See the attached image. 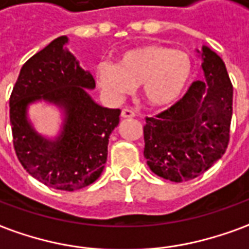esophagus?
<instances>
[{"label": "esophagus", "mask_w": 249, "mask_h": 249, "mask_svg": "<svg viewBox=\"0 0 249 249\" xmlns=\"http://www.w3.org/2000/svg\"><path fill=\"white\" fill-rule=\"evenodd\" d=\"M136 116V113L133 112V110H130V109H123V112H121V117L123 119H133Z\"/></svg>", "instance_id": "esophagus-1"}]
</instances>
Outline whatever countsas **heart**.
Here are the masks:
<instances>
[{
	"label": "heart",
	"instance_id": "b5f03b06",
	"mask_svg": "<svg viewBox=\"0 0 249 249\" xmlns=\"http://www.w3.org/2000/svg\"><path fill=\"white\" fill-rule=\"evenodd\" d=\"M193 70V59L187 52L149 43L123 51L116 64L100 63L95 78L102 91L114 100L140 85L142 100L149 107L161 109L174 105L183 95Z\"/></svg>",
	"mask_w": 249,
	"mask_h": 249
}]
</instances>
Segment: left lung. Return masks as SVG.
Listing matches in <instances>:
<instances>
[{
	"instance_id": "8db88e82",
	"label": "left lung",
	"mask_w": 249,
	"mask_h": 249,
	"mask_svg": "<svg viewBox=\"0 0 249 249\" xmlns=\"http://www.w3.org/2000/svg\"><path fill=\"white\" fill-rule=\"evenodd\" d=\"M205 81L144 125V158L151 171L171 182L199 177L225 154L233 88L222 59L209 47L197 50Z\"/></svg>"
}]
</instances>
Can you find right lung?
<instances>
[{
	"label": "right lung",
	"instance_id": "add662e5",
	"mask_svg": "<svg viewBox=\"0 0 249 249\" xmlns=\"http://www.w3.org/2000/svg\"><path fill=\"white\" fill-rule=\"evenodd\" d=\"M67 43L69 37L60 36L28 59L9 107L16 155L27 173L52 189L74 191L100 178L121 110L101 107L91 98L94 78L79 66ZM36 102L53 105L62 113L55 138L40 135L27 117Z\"/></svg>",
	"mask_w": 249,
	"mask_h": 249
}]
</instances>
